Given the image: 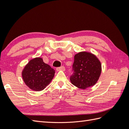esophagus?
Returning <instances> with one entry per match:
<instances>
[{
  "instance_id": "esophagus-1",
  "label": "esophagus",
  "mask_w": 129,
  "mask_h": 129,
  "mask_svg": "<svg viewBox=\"0 0 129 129\" xmlns=\"http://www.w3.org/2000/svg\"><path fill=\"white\" fill-rule=\"evenodd\" d=\"M56 71H57V72L60 71H65V68H64V67H63V66H62V67H61L57 68H56Z\"/></svg>"
}]
</instances>
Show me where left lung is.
<instances>
[{
    "label": "left lung",
    "mask_w": 129,
    "mask_h": 129,
    "mask_svg": "<svg viewBox=\"0 0 129 129\" xmlns=\"http://www.w3.org/2000/svg\"><path fill=\"white\" fill-rule=\"evenodd\" d=\"M73 68L74 73L71 77V83L81 89L94 85L102 72V65L98 57L86 51L75 54Z\"/></svg>",
    "instance_id": "1"
}]
</instances>
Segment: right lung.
I'll return each mask as SVG.
<instances>
[{"label": "right lung", "instance_id": "1", "mask_svg": "<svg viewBox=\"0 0 129 129\" xmlns=\"http://www.w3.org/2000/svg\"><path fill=\"white\" fill-rule=\"evenodd\" d=\"M55 71L41 57L31 59L25 66L21 73L23 81L30 89L40 91L50 83Z\"/></svg>", "mask_w": 129, "mask_h": 129}]
</instances>
